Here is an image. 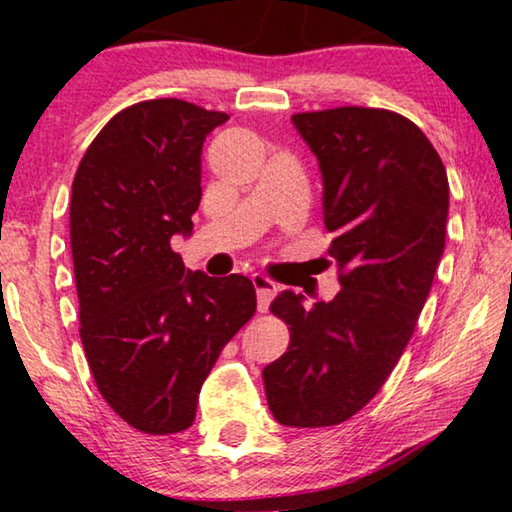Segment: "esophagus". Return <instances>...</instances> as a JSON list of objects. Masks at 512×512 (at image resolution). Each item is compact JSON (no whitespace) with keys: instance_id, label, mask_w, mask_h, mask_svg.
<instances>
[{"instance_id":"esophagus-1","label":"esophagus","mask_w":512,"mask_h":512,"mask_svg":"<svg viewBox=\"0 0 512 512\" xmlns=\"http://www.w3.org/2000/svg\"><path fill=\"white\" fill-rule=\"evenodd\" d=\"M251 282H254V289L258 296V312H268L272 298H275L277 293V284L272 282L270 277L261 275V272H254V275H251Z\"/></svg>"}]
</instances>
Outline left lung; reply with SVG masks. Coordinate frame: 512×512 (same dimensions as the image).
Returning <instances> with one entry per match:
<instances>
[{
  "label": "left lung",
  "mask_w": 512,
  "mask_h": 512,
  "mask_svg": "<svg viewBox=\"0 0 512 512\" xmlns=\"http://www.w3.org/2000/svg\"><path fill=\"white\" fill-rule=\"evenodd\" d=\"M293 125L324 177L340 291L312 307L291 291L272 300L291 340L263 384L279 424L319 429L368 405L415 333L445 249L450 184L429 137L396 111H303Z\"/></svg>",
  "instance_id": "obj_1"
}]
</instances>
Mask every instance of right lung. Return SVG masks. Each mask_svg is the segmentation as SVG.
I'll list each match as a JSON object with an SVG mask.
<instances>
[{"label": "right lung", "mask_w": 512, "mask_h": 512, "mask_svg": "<svg viewBox=\"0 0 512 512\" xmlns=\"http://www.w3.org/2000/svg\"><path fill=\"white\" fill-rule=\"evenodd\" d=\"M228 114L163 97L125 107L83 153L69 202L81 342L104 401L170 436L230 338L254 317L249 277L188 272L172 235L198 212L202 142Z\"/></svg>", "instance_id": "1"}]
</instances>
